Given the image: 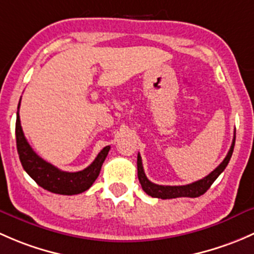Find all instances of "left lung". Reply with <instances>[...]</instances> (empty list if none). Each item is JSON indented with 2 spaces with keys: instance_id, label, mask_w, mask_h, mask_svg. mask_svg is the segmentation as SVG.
<instances>
[{
  "instance_id": "8db88e82",
  "label": "left lung",
  "mask_w": 254,
  "mask_h": 254,
  "mask_svg": "<svg viewBox=\"0 0 254 254\" xmlns=\"http://www.w3.org/2000/svg\"><path fill=\"white\" fill-rule=\"evenodd\" d=\"M235 138H236V135H234V140H232L231 148H230L229 153H227V155L225 156V159L220 165L216 167L214 171H211L208 176H205L204 179L198 180V181L193 182V184L185 185V186H161V185H155L153 184V182L149 181L144 174V169H143L142 158H140V155L138 154V158H137L138 180H139L143 190H144L148 195H151V197L154 198H161V199H172V198H179V197L195 198L204 194L206 190L210 188V186L213 185V182L218 179L219 175L224 171L225 167L227 166V164H229L230 159H231V155H232V151H234Z\"/></svg>"
}]
</instances>
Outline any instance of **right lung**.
I'll use <instances>...</instances> for the list:
<instances>
[{
	"label": "right lung",
	"instance_id": "obj_1",
	"mask_svg": "<svg viewBox=\"0 0 254 254\" xmlns=\"http://www.w3.org/2000/svg\"><path fill=\"white\" fill-rule=\"evenodd\" d=\"M20 105V101H19ZM18 105V110H19ZM15 139H17V150L19 154V160L23 169L27 171L31 179L44 190L57 194H79L90 188L100 174L101 166L108 156L110 146H105L95 160L87 169L78 172H67L57 169L56 166L41 159L33 150L29 143L27 142L20 126L19 112L17 111V121H15Z\"/></svg>",
	"mask_w": 254,
	"mask_h": 254
}]
</instances>
